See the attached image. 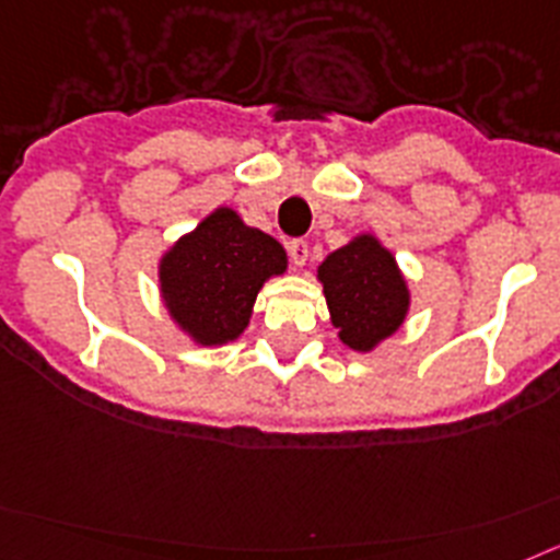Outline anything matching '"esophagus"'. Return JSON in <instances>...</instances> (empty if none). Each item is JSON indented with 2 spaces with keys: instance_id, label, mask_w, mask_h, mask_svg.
Instances as JSON below:
<instances>
[{
  "instance_id": "1",
  "label": "esophagus",
  "mask_w": 560,
  "mask_h": 560,
  "mask_svg": "<svg viewBox=\"0 0 560 560\" xmlns=\"http://www.w3.org/2000/svg\"><path fill=\"white\" fill-rule=\"evenodd\" d=\"M287 253H290V259H293L295 267H304L310 259V245L304 240H293L287 242Z\"/></svg>"
}]
</instances>
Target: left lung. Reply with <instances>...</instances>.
<instances>
[{"label":"left lung","instance_id":"left-lung-1","mask_svg":"<svg viewBox=\"0 0 560 560\" xmlns=\"http://www.w3.org/2000/svg\"><path fill=\"white\" fill-rule=\"evenodd\" d=\"M318 276L340 340L358 352H369L406 318V281L397 270L395 256L372 236H358L327 256Z\"/></svg>","mask_w":560,"mask_h":560}]
</instances>
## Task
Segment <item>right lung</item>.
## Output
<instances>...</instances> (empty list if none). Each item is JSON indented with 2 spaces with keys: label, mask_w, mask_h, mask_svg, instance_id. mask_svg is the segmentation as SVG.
Instances as JSON below:
<instances>
[{
  "label": "right lung",
  "mask_w": 560,
  "mask_h": 560,
  "mask_svg": "<svg viewBox=\"0 0 560 560\" xmlns=\"http://www.w3.org/2000/svg\"><path fill=\"white\" fill-rule=\"evenodd\" d=\"M284 267L287 253L273 236L220 208L165 253L160 284L179 327L213 347L247 327L256 293Z\"/></svg>",
  "instance_id": "obj_1"
}]
</instances>
